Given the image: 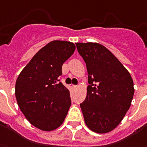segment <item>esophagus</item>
I'll use <instances>...</instances> for the list:
<instances>
[{
  "instance_id": "34e87169",
  "label": "esophagus",
  "mask_w": 147,
  "mask_h": 147,
  "mask_svg": "<svg viewBox=\"0 0 147 147\" xmlns=\"http://www.w3.org/2000/svg\"><path fill=\"white\" fill-rule=\"evenodd\" d=\"M72 88H73V89H76L78 88V86H75V85H73V86H72Z\"/></svg>"
}]
</instances>
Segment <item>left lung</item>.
I'll list each match as a JSON object with an SVG mask.
<instances>
[{
    "label": "left lung",
    "instance_id": "8db88e82",
    "mask_svg": "<svg viewBox=\"0 0 147 147\" xmlns=\"http://www.w3.org/2000/svg\"><path fill=\"white\" fill-rule=\"evenodd\" d=\"M88 72L87 95L80 104L86 126L97 133L114 129L131 106L134 84L112 52L98 43H75Z\"/></svg>",
    "mask_w": 147,
    "mask_h": 147
}]
</instances>
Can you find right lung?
<instances>
[{"label": "right lung", "instance_id": "add662e5", "mask_svg": "<svg viewBox=\"0 0 147 147\" xmlns=\"http://www.w3.org/2000/svg\"><path fill=\"white\" fill-rule=\"evenodd\" d=\"M75 50L73 43L53 40L33 56L15 84L19 108L29 123L52 131L64 121L71 106L69 91L59 77L62 65Z\"/></svg>", "mask_w": 147, "mask_h": 147}]
</instances>
